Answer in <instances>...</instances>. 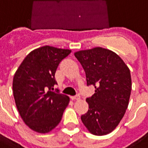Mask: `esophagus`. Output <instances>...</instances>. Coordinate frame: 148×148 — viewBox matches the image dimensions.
Instances as JSON below:
<instances>
[{"label":"esophagus","instance_id":"obj_1","mask_svg":"<svg viewBox=\"0 0 148 148\" xmlns=\"http://www.w3.org/2000/svg\"><path fill=\"white\" fill-rule=\"evenodd\" d=\"M71 98L72 100H79V99H80V95H77L75 96H71Z\"/></svg>","mask_w":148,"mask_h":148}]
</instances>
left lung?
Segmentation results:
<instances>
[{"label": "left lung", "instance_id": "8db88e82", "mask_svg": "<svg viewBox=\"0 0 148 148\" xmlns=\"http://www.w3.org/2000/svg\"><path fill=\"white\" fill-rule=\"evenodd\" d=\"M83 66L87 84L95 87L88 98V110L82 116V123L91 134L103 136L113 131L123 119L131 93L129 67L112 50L95 47L75 52Z\"/></svg>", "mask_w": 148, "mask_h": 148}]
</instances>
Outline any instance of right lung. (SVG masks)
Wrapping results in <instances>:
<instances>
[{
  "label": "right lung",
  "instance_id": "obj_1",
  "mask_svg": "<svg viewBox=\"0 0 148 148\" xmlns=\"http://www.w3.org/2000/svg\"><path fill=\"white\" fill-rule=\"evenodd\" d=\"M71 52L50 46L39 47L25 56L14 73L12 89L15 105L21 119L33 131H52L69 104V97L53 90L56 68Z\"/></svg>",
  "mask_w": 148,
  "mask_h": 148
}]
</instances>
